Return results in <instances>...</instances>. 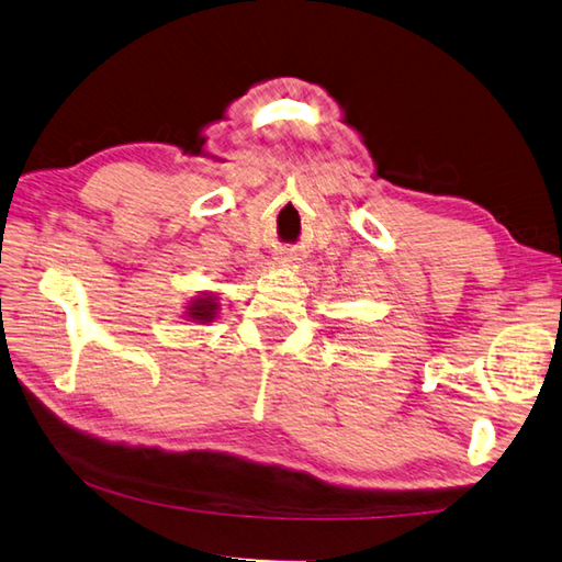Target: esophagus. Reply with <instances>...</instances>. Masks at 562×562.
I'll return each instance as SVG.
<instances>
[{"instance_id":"obj_1","label":"esophagus","mask_w":562,"mask_h":562,"mask_svg":"<svg viewBox=\"0 0 562 562\" xmlns=\"http://www.w3.org/2000/svg\"><path fill=\"white\" fill-rule=\"evenodd\" d=\"M284 260H288V258H284Z\"/></svg>"}]
</instances>
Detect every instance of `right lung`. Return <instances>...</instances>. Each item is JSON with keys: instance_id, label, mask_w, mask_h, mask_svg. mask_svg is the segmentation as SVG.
I'll return each mask as SVG.
<instances>
[{"instance_id": "add662e5", "label": "right lung", "mask_w": 562, "mask_h": 562, "mask_svg": "<svg viewBox=\"0 0 562 562\" xmlns=\"http://www.w3.org/2000/svg\"><path fill=\"white\" fill-rule=\"evenodd\" d=\"M218 312H221L218 292L206 290V292L193 294V297L187 302V307H183V319L193 324H211L218 319Z\"/></svg>"}]
</instances>
